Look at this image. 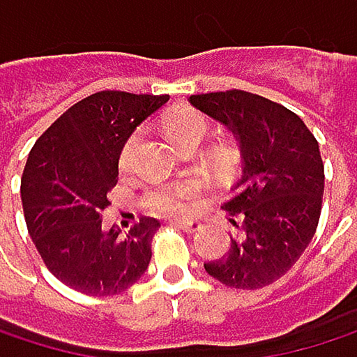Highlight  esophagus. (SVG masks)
<instances>
[{
  "instance_id": "34e87169",
  "label": "esophagus",
  "mask_w": 357,
  "mask_h": 357,
  "mask_svg": "<svg viewBox=\"0 0 357 357\" xmlns=\"http://www.w3.org/2000/svg\"><path fill=\"white\" fill-rule=\"evenodd\" d=\"M175 224L180 226V228H184L186 233H197V231H201L203 228V224L199 222V220H175Z\"/></svg>"
}]
</instances>
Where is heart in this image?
<instances>
[{
  "label": "heart",
  "instance_id": "obj_1",
  "mask_svg": "<svg viewBox=\"0 0 357 357\" xmlns=\"http://www.w3.org/2000/svg\"><path fill=\"white\" fill-rule=\"evenodd\" d=\"M165 129H167L169 137L182 150H195L209 135V120L199 109L186 107V109L171 114L165 122ZM139 144H142V131L139 129L126 135V139L122 142L120 152H118L120 173L131 171ZM197 192H199V186L192 180L165 182V184H156L150 190H146L142 197V205L148 211H156V213L177 211V209H182L190 199H195Z\"/></svg>",
  "mask_w": 357,
  "mask_h": 357
}]
</instances>
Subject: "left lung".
<instances>
[{"mask_svg": "<svg viewBox=\"0 0 357 357\" xmlns=\"http://www.w3.org/2000/svg\"><path fill=\"white\" fill-rule=\"evenodd\" d=\"M190 103L237 135L243 158L235 195L222 205L237 233L205 271L231 288H264L294 266L315 235L324 197L317 139L292 109L248 91L192 95Z\"/></svg>", "mask_w": 357, "mask_h": 357, "instance_id": "8db88e82", "label": "left lung"}]
</instances>
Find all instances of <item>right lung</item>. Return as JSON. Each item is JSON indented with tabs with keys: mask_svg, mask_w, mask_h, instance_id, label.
Returning a JSON list of instances; mask_svg holds the SVG:
<instances>
[{
	"mask_svg": "<svg viewBox=\"0 0 357 357\" xmlns=\"http://www.w3.org/2000/svg\"><path fill=\"white\" fill-rule=\"evenodd\" d=\"M169 95L95 93L61 114L29 152L20 180L29 235L48 271L89 296H114L131 288L152 258L160 228L142 218L129 235L105 233L101 213L118 182V152L135 126Z\"/></svg>",
	"mask_w": 357,
	"mask_h": 357,
	"instance_id": "add662e5",
	"label": "right lung"
}]
</instances>
